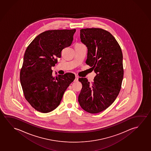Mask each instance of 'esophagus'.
I'll use <instances>...</instances> for the list:
<instances>
[{
  "mask_svg": "<svg viewBox=\"0 0 151 151\" xmlns=\"http://www.w3.org/2000/svg\"><path fill=\"white\" fill-rule=\"evenodd\" d=\"M78 79H79V77H78V76H76V78H75V79H74V82H77L78 81Z\"/></svg>",
  "mask_w": 151,
  "mask_h": 151,
  "instance_id": "34e87169",
  "label": "esophagus"
}]
</instances>
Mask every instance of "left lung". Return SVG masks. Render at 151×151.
I'll return each mask as SVG.
<instances>
[{"label":"left lung","instance_id":"8db88e82","mask_svg":"<svg viewBox=\"0 0 151 151\" xmlns=\"http://www.w3.org/2000/svg\"><path fill=\"white\" fill-rule=\"evenodd\" d=\"M80 39L88 48L86 63L96 76L92 84L79 78L82 88L78 101L87 112L98 113L110 106L120 92L124 74L122 50L115 38L100 28L81 29Z\"/></svg>","mask_w":151,"mask_h":151}]
</instances>
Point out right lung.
Masks as SVG:
<instances>
[{"mask_svg":"<svg viewBox=\"0 0 151 151\" xmlns=\"http://www.w3.org/2000/svg\"><path fill=\"white\" fill-rule=\"evenodd\" d=\"M76 31L75 29L45 31L27 48L20 73V83L27 101L39 112H50L57 108L75 79L71 73L53 77L51 67L57 62L56 58L61 57L62 50L71 45Z\"/></svg>","mask_w":151,"mask_h":151,"instance_id":"right-lung-1","label":"right lung"}]
</instances>
